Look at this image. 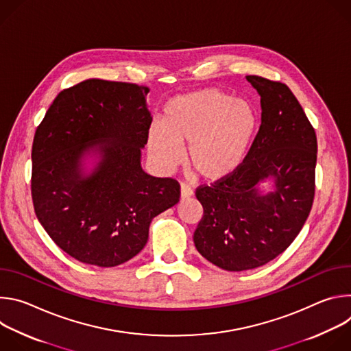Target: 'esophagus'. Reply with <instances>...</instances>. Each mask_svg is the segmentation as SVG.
<instances>
[{
  "mask_svg": "<svg viewBox=\"0 0 351 351\" xmlns=\"http://www.w3.org/2000/svg\"><path fill=\"white\" fill-rule=\"evenodd\" d=\"M191 195H193L191 187L187 186V184H184V183H182V186H180V198H182V199H186V198H189V197H191Z\"/></svg>",
  "mask_w": 351,
  "mask_h": 351,
  "instance_id": "34e87169",
  "label": "esophagus"
}]
</instances>
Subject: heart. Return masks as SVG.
<instances>
[{"label":"heart","mask_w":351,"mask_h":351,"mask_svg":"<svg viewBox=\"0 0 351 351\" xmlns=\"http://www.w3.org/2000/svg\"><path fill=\"white\" fill-rule=\"evenodd\" d=\"M258 126L257 112L244 99L219 88H204L172 98L164 123L148 130V153L156 167L168 173L182 161L202 179L219 182L244 164Z\"/></svg>","instance_id":"1"}]
</instances>
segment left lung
<instances>
[{"label":"left lung","mask_w":351,"mask_h":351,"mask_svg":"<svg viewBox=\"0 0 351 351\" xmlns=\"http://www.w3.org/2000/svg\"><path fill=\"white\" fill-rule=\"evenodd\" d=\"M261 97V125L244 164L232 176L199 186L204 208L193 240L197 252L225 271L265 265L293 243L315 193L317 136L291 90L245 76ZM265 180L274 189L263 193Z\"/></svg>","instance_id":"8db88e82"}]
</instances>
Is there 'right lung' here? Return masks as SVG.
I'll use <instances>...</instances> for the list:
<instances>
[{
  "label": "right lung",
  "instance_id": "obj_1",
  "mask_svg": "<svg viewBox=\"0 0 351 351\" xmlns=\"http://www.w3.org/2000/svg\"><path fill=\"white\" fill-rule=\"evenodd\" d=\"M148 87L88 79L61 91L32 147L37 219L66 254L117 267L138 254L153 218L178 204L180 184L141 168L153 118ZM99 158L87 173L84 161Z\"/></svg>",
  "mask_w": 351,
  "mask_h": 351
}]
</instances>
